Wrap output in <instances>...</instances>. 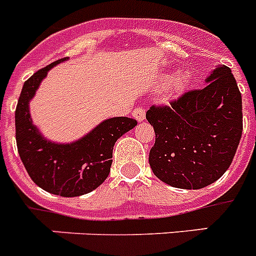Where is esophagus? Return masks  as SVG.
I'll return each mask as SVG.
<instances>
[{"label":"esophagus","instance_id":"esophagus-1","mask_svg":"<svg viewBox=\"0 0 256 256\" xmlns=\"http://www.w3.org/2000/svg\"><path fill=\"white\" fill-rule=\"evenodd\" d=\"M132 117L136 120V121H143L144 120V117H146V112H144V109L143 108H135L134 110H132Z\"/></svg>","mask_w":256,"mask_h":256}]
</instances>
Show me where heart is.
<instances>
[{
    "instance_id": "1",
    "label": "heart",
    "mask_w": 256,
    "mask_h": 256,
    "mask_svg": "<svg viewBox=\"0 0 256 256\" xmlns=\"http://www.w3.org/2000/svg\"><path fill=\"white\" fill-rule=\"evenodd\" d=\"M188 80H189L188 74H180V76H178V82H176V86H178V88H182V85L188 82Z\"/></svg>"
}]
</instances>
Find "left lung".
<instances>
[{"label":"left lung","instance_id":"left-lung-1","mask_svg":"<svg viewBox=\"0 0 256 256\" xmlns=\"http://www.w3.org/2000/svg\"><path fill=\"white\" fill-rule=\"evenodd\" d=\"M208 85L152 105L146 118L155 130L148 162L158 178L182 189H200L221 178L240 144L242 96L232 70L217 67Z\"/></svg>","mask_w":256,"mask_h":256}]
</instances>
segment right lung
<instances>
[{
	"mask_svg": "<svg viewBox=\"0 0 256 256\" xmlns=\"http://www.w3.org/2000/svg\"><path fill=\"white\" fill-rule=\"evenodd\" d=\"M67 59L56 60L24 81L16 109V139L20 160L36 186L56 196L76 197L92 192L106 180L114 143L135 128L136 121L128 117L109 118L74 143L47 140L32 124L28 102L47 72Z\"/></svg>",
	"mask_w": 256,
	"mask_h": 256,
	"instance_id": "add662e5",
	"label": "right lung"
}]
</instances>
